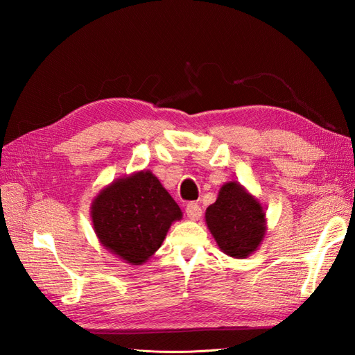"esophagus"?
<instances>
[{
	"instance_id": "obj_1",
	"label": "esophagus",
	"mask_w": 355,
	"mask_h": 355,
	"mask_svg": "<svg viewBox=\"0 0 355 355\" xmlns=\"http://www.w3.org/2000/svg\"><path fill=\"white\" fill-rule=\"evenodd\" d=\"M201 214H202L201 207L197 205V202H189V205L186 206V215H187V218H189V220H192V221L200 220Z\"/></svg>"
}]
</instances>
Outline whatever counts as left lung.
I'll use <instances>...</instances> for the list:
<instances>
[{
    "instance_id": "left-lung-1",
    "label": "left lung",
    "mask_w": 355,
    "mask_h": 355,
    "mask_svg": "<svg viewBox=\"0 0 355 355\" xmlns=\"http://www.w3.org/2000/svg\"><path fill=\"white\" fill-rule=\"evenodd\" d=\"M205 218L220 250L235 259L248 258L267 235L266 209L238 182L221 186Z\"/></svg>"
}]
</instances>
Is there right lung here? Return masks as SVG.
<instances>
[{"label": "right lung", "instance_id": "right-lung-1", "mask_svg": "<svg viewBox=\"0 0 355 355\" xmlns=\"http://www.w3.org/2000/svg\"><path fill=\"white\" fill-rule=\"evenodd\" d=\"M89 215L99 243L131 266L145 263L162 247L172 223L183 218L175 200L146 169L105 186Z\"/></svg>", "mask_w": 355, "mask_h": 355}]
</instances>
